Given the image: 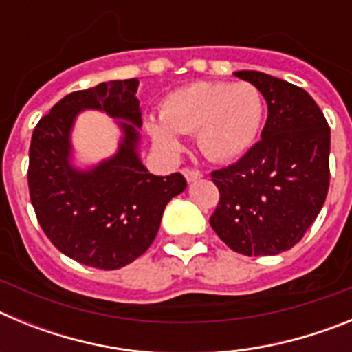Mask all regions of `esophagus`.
Wrapping results in <instances>:
<instances>
[{"label": "esophagus", "instance_id": "esophagus-1", "mask_svg": "<svg viewBox=\"0 0 352 352\" xmlns=\"http://www.w3.org/2000/svg\"><path fill=\"white\" fill-rule=\"evenodd\" d=\"M183 176H185V179L188 183H194V182H197V179L203 178V173H201V170H195V169H183Z\"/></svg>", "mask_w": 352, "mask_h": 352}]
</instances>
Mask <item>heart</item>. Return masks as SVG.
<instances>
[{
  "mask_svg": "<svg viewBox=\"0 0 352 352\" xmlns=\"http://www.w3.org/2000/svg\"><path fill=\"white\" fill-rule=\"evenodd\" d=\"M264 100L250 82H195L162 100L160 118L146 120V132L157 149L176 155L178 133H195L201 153L213 162L243 157L263 125Z\"/></svg>",
  "mask_w": 352,
  "mask_h": 352,
  "instance_id": "1",
  "label": "heart"
}]
</instances>
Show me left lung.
<instances>
[{
	"label": "left lung",
	"mask_w": 352,
	"mask_h": 352,
	"mask_svg": "<svg viewBox=\"0 0 352 352\" xmlns=\"http://www.w3.org/2000/svg\"><path fill=\"white\" fill-rule=\"evenodd\" d=\"M268 104L261 141L211 173L220 203L210 223L243 256H276L303 238L329 186V126L305 89L257 70L234 72Z\"/></svg>",
	"instance_id": "8db88e82"
}]
</instances>
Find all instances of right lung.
<instances>
[{
    "label": "right lung",
    "instance_id": "add662e5",
    "mask_svg": "<svg viewBox=\"0 0 352 352\" xmlns=\"http://www.w3.org/2000/svg\"><path fill=\"white\" fill-rule=\"evenodd\" d=\"M139 80H109L61 98L38 121L30 146L31 204L52 245L98 270L123 268L153 243L167 203L186 188L179 173L155 176L139 157ZM82 110H100L122 132L117 153L76 166L71 132Z\"/></svg>",
    "mask_w": 352,
    "mask_h": 352
}]
</instances>
